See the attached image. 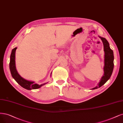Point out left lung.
<instances>
[{
  "label": "left lung",
  "instance_id": "obj_1",
  "mask_svg": "<svg viewBox=\"0 0 123 123\" xmlns=\"http://www.w3.org/2000/svg\"><path fill=\"white\" fill-rule=\"evenodd\" d=\"M99 37L101 38V40L103 42L104 45V51L105 52V65L104 67V74L100 80V82L98 84V86H97L96 87L92 88V90H95V89L99 88L106 82L107 80L111 77L114 67V56L113 51L110 48L109 44L108 41L105 38L100 37Z\"/></svg>",
  "mask_w": 123,
  "mask_h": 123
}]
</instances>
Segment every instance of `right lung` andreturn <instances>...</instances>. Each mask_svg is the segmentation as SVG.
Wrapping results in <instances>:
<instances>
[{
    "label": "right lung",
    "mask_w": 123,
    "mask_h": 123,
    "mask_svg": "<svg viewBox=\"0 0 123 123\" xmlns=\"http://www.w3.org/2000/svg\"><path fill=\"white\" fill-rule=\"evenodd\" d=\"M17 48L16 47L12 50L10 56V69L12 77L16 80V82L21 86L25 89H27L28 90L39 88L47 83V82L39 85V84H37V83H34V82L32 81H28V80H25L21 77L18 73L17 71L15 66V52Z\"/></svg>",
    "instance_id": "right-lung-1"
}]
</instances>
